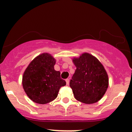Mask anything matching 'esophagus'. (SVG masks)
<instances>
[{
  "label": "esophagus",
  "mask_w": 132,
  "mask_h": 132,
  "mask_svg": "<svg viewBox=\"0 0 132 132\" xmlns=\"http://www.w3.org/2000/svg\"><path fill=\"white\" fill-rule=\"evenodd\" d=\"M69 79H66V84H67V85H68V84H69Z\"/></svg>",
  "instance_id": "obj_1"
}]
</instances>
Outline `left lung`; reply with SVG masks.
<instances>
[{"label": "left lung", "mask_w": 132, "mask_h": 132, "mask_svg": "<svg viewBox=\"0 0 132 132\" xmlns=\"http://www.w3.org/2000/svg\"><path fill=\"white\" fill-rule=\"evenodd\" d=\"M72 61L76 69L69 86L75 99L87 104L98 102L109 86L108 75L104 66L96 57L87 53Z\"/></svg>", "instance_id": "1"}]
</instances>
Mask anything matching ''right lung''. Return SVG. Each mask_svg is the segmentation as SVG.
I'll list each match as a JSON object with an SVG mask.
<instances>
[{
	"label": "right lung",
	"mask_w": 132,
	"mask_h": 132,
	"mask_svg": "<svg viewBox=\"0 0 132 132\" xmlns=\"http://www.w3.org/2000/svg\"><path fill=\"white\" fill-rule=\"evenodd\" d=\"M56 60L51 54L38 56L24 72L22 85L25 93L33 102L47 104L57 97L60 89L66 85L60 71L54 69Z\"/></svg>",
	"instance_id": "right-lung-1"
}]
</instances>
